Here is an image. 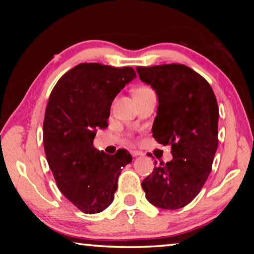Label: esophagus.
Segmentation results:
<instances>
[{
	"label": "esophagus",
	"instance_id": "esophagus-1",
	"mask_svg": "<svg viewBox=\"0 0 254 254\" xmlns=\"http://www.w3.org/2000/svg\"><path fill=\"white\" fill-rule=\"evenodd\" d=\"M131 154L133 157H137V156H141V154H143L141 151H139V150H131Z\"/></svg>",
	"mask_w": 254,
	"mask_h": 254
}]
</instances>
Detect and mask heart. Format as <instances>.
Instances as JSON below:
<instances>
[{"instance_id": "heart-1", "label": "heart", "mask_w": 254, "mask_h": 254, "mask_svg": "<svg viewBox=\"0 0 254 254\" xmlns=\"http://www.w3.org/2000/svg\"><path fill=\"white\" fill-rule=\"evenodd\" d=\"M148 89H150L149 87H145V86H142V87H139L136 88L134 92H141V91H148Z\"/></svg>"}]
</instances>
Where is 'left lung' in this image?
Returning <instances> with one entry per match:
<instances>
[{
  "mask_svg": "<svg viewBox=\"0 0 254 254\" xmlns=\"http://www.w3.org/2000/svg\"><path fill=\"white\" fill-rule=\"evenodd\" d=\"M136 71L158 96L152 135L158 143L171 145L174 157L153 168L141 186L157 207L182 208L199 194L212 170L218 144L216 97L203 76L182 64Z\"/></svg>",
  "mask_w": 254,
  "mask_h": 254,
  "instance_id": "left-lung-1",
  "label": "left lung"
}]
</instances>
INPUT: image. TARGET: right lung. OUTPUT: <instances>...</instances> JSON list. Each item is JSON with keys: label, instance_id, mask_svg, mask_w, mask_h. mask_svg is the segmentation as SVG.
Segmentation results:
<instances>
[{"label": "right lung", "instance_id": "1", "mask_svg": "<svg viewBox=\"0 0 254 254\" xmlns=\"http://www.w3.org/2000/svg\"><path fill=\"white\" fill-rule=\"evenodd\" d=\"M136 74L84 63L64 74L46 107L44 147L59 190L85 214L104 210L114 199L122 168L132 161L127 150L100 151L93 141L96 128L106 127L112 102Z\"/></svg>", "mask_w": 254, "mask_h": 254}]
</instances>
